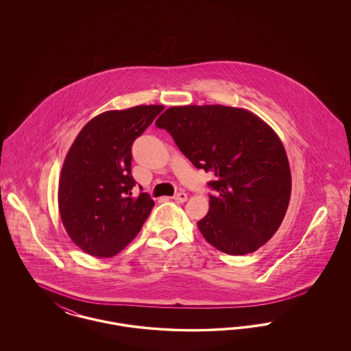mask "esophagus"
<instances>
[{
  "label": "esophagus",
  "mask_w": 351,
  "mask_h": 351,
  "mask_svg": "<svg viewBox=\"0 0 351 351\" xmlns=\"http://www.w3.org/2000/svg\"><path fill=\"white\" fill-rule=\"evenodd\" d=\"M173 200L179 201V202H185V201L188 200V196H186V193H184V192H179V193H176V195L173 196Z\"/></svg>",
  "instance_id": "1"
}]
</instances>
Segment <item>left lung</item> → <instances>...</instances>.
<instances>
[{"label": "left lung", "mask_w": 351, "mask_h": 351, "mask_svg": "<svg viewBox=\"0 0 351 351\" xmlns=\"http://www.w3.org/2000/svg\"><path fill=\"white\" fill-rule=\"evenodd\" d=\"M215 180L209 212L197 222L217 250L245 255L278 232L291 197V169L283 143L265 121L223 105L172 106L155 122Z\"/></svg>", "instance_id": "left-lung-1"}]
</instances>
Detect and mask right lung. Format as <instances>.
I'll use <instances>...</instances> for the list:
<instances>
[{
    "mask_svg": "<svg viewBox=\"0 0 351 351\" xmlns=\"http://www.w3.org/2000/svg\"><path fill=\"white\" fill-rule=\"evenodd\" d=\"M165 109L139 105L92 118L64 159L58 202L69 238L84 252L110 258L139 233L155 205L149 193L133 196V142Z\"/></svg>",
    "mask_w": 351,
    "mask_h": 351,
    "instance_id": "add662e5",
    "label": "right lung"
}]
</instances>
